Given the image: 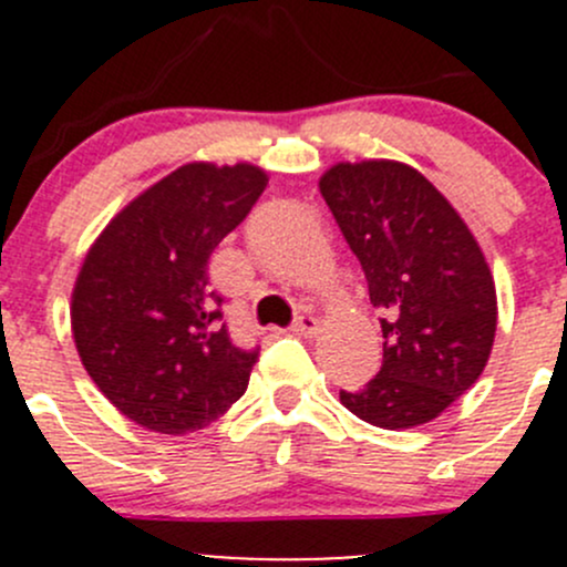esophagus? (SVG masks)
I'll use <instances>...</instances> for the list:
<instances>
[{"instance_id": "obj_1", "label": "esophagus", "mask_w": 567, "mask_h": 567, "mask_svg": "<svg viewBox=\"0 0 567 567\" xmlns=\"http://www.w3.org/2000/svg\"><path fill=\"white\" fill-rule=\"evenodd\" d=\"M290 331H293V334H299V337H312V334H318V318H312V316H299V318H296V323L290 326Z\"/></svg>"}]
</instances>
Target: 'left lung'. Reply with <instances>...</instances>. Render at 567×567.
Segmentation results:
<instances>
[{
    "label": "left lung",
    "instance_id": "left-lung-1",
    "mask_svg": "<svg viewBox=\"0 0 567 567\" xmlns=\"http://www.w3.org/2000/svg\"><path fill=\"white\" fill-rule=\"evenodd\" d=\"M318 186L384 316L379 375L340 390V403L384 431L425 425L483 375L494 348L496 288L483 249L409 164L342 162Z\"/></svg>",
    "mask_w": 567,
    "mask_h": 567
}]
</instances>
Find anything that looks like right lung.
<instances>
[{"mask_svg":"<svg viewBox=\"0 0 567 567\" xmlns=\"http://www.w3.org/2000/svg\"><path fill=\"white\" fill-rule=\"evenodd\" d=\"M266 183L255 164H183L131 199L84 257L73 342L95 386L136 425L183 436L247 392L260 348L233 346L208 257Z\"/></svg>","mask_w":567,"mask_h":567,"instance_id":"add662e5","label":"right lung"}]
</instances>
